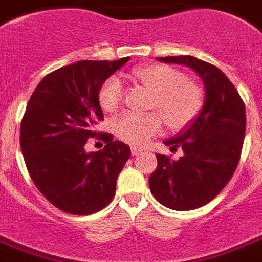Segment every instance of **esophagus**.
I'll use <instances>...</instances> for the list:
<instances>
[{
  "label": "esophagus",
  "mask_w": 262,
  "mask_h": 262,
  "mask_svg": "<svg viewBox=\"0 0 262 262\" xmlns=\"http://www.w3.org/2000/svg\"><path fill=\"white\" fill-rule=\"evenodd\" d=\"M139 152H142V148H139V147L136 146H133L131 147V154L133 155H138Z\"/></svg>",
  "instance_id": "34e87169"
}]
</instances>
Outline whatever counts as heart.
<instances>
[{
	"instance_id": "b5f03b06",
	"label": "heart",
	"mask_w": 262,
	"mask_h": 262,
	"mask_svg": "<svg viewBox=\"0 0 262 262\" xmlns=\"http://www.w3.org/2000/svg\"><path fill=\"white\" fill-rule=\"evenodd\" d=\"M134 77L152 97L148 108L157 110L171 131H181L190 126L204 108V94L195 83L186 80L181 71L168 66H147L134 69ZM123 99L120 80L108 77L101 84L97 100L101 110L108 114L118 111ZM157 112L144 115L124 114L114 124L119 139L133 146H142L162 128V119Z\"/></svg>"
}]
</instances>
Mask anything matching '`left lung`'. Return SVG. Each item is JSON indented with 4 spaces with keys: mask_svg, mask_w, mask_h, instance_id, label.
Segmentation results:
<instances>
[{
    "mask_svg": "<svg viewBox=\"0 0 262 262\" xmlns=\"http://www.w3.org/2000/svg\"><path fill=\"white\" fill-rule=\"evenodd\" d=\"M158 61L189 67L202 79L205 103L190 126L163 140L171 151L182 150L177 161L157 154L150 175L152 195L172 210H193L217 196L234 174L245 138V104L232 81L213 64L193 56L158 57Z\"/></svg>",
    "mask_w": 262,
    "mask_h": 262,
    "instance_id": "8db88e82",
    "label": "left lung"
}]
</instances>
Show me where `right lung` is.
<instances>
[{
    "mask_svg": "<svg viewBox=\"0 0 262 262\" xmlns=\"http://www.w3.org/2000/svg\"><path fill=\"white\" fill-rule=\"evenodd\" d=\"M128 60H83L56 69L28 101L19 135L24 161L41 194L66 213H96L115 195L116 179L131 150L112 140V134L95 131L97 120H103L97 94ZM95 136L105 148L87 153L83 146Z\"/></svg>",
    "mask_w": 262,
    "mask_h": 262,
    "instance_id": "obj_1",
    "label": "right lung"
}]
</instances>
